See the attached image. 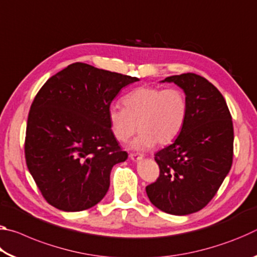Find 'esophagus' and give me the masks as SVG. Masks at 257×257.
I'll return each instance as SVG.
<instances>
[{
  "label": "esophagus",
  "mask_w": 257,
  "mask_h": 257,
  "mask_svg": "<svg viewBox=\"0 0 257 257\" xmlns=\"http://www.w3.org/2000/svg\"><path fill=\"white\" fill-rule=\"evenodd\" d=\"M129 158H130V160H133V161H135V162H137V161H139V160H142V159H143V156H142L141 154L133 153V154H130V155H129Z\"/></svg>",
  "instance_id": "1"
}]
</instances>
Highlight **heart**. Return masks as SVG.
I'll use <instances>...</instances> for the list:
<instances>
[{"label": "heart", "instance_id": "1", "mask_svg": "<svg viewBox=\"0 0 257 257\" xmlns=\"http://www.w3.org/2000/svg\"><path fill=\"white\" fill-rule=\"evenodd\" d=\"M124 106L112 104L108 107V121L114 137L125 143L137 130H142L133 143L135 150H150L156 143H171L187 118L188 103L180 88L139 87L124 97Z\"/></svg>", "mask_w": 257, "mask_h": 257}]
</instances>
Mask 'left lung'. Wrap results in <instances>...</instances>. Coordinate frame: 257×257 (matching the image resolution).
I'll return each mask as SVG.
<instances>
[{"label":"left lung","mask_w":257,"mask_h":257,"mask_svg":"<svg viewBox=\"0 0 257 257\" xmlns=\"http://www.w3.org/2000/svg\"><path fill=\"white\" fill-rule=\"evenodd\" d=\"M164 81L184 89L188 112L176 141L155 154L160 176L146 194L159 210L187 215L210 203L231 169L233 125L222 94L204 77L187 72Z\"/></svg>","instance_id":"left-lung-1"}]
</instances>
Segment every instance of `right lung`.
Masks as SVG:
<instances>
[{
  "label": "right lung",
  "mask_w": 257,
  "mask_h": 257,
  "mask_svg": "<svg viewBox=\"0 0 257 257\" xmlns=\"http://www.w3.org/2000/svg\"><path fill=\"white\" fill-rule=\"evenodd\" d=\"M138 80L76 62L52 76L35 96L25 158L52 206L84 211L105 196L113 165L128 158L111 130L108 107L121 88Z\"/></svg>",
  "instance_id": "obj_1"
}]
</instances>
